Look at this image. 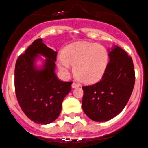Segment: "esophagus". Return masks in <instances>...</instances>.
Listing matches in <instances>:
<instances>
[{"label": "esophagus", "instance_id": "34e87169", "mask_svg": "<svg viewBox=\"0 0 148 148\" xmlns=\"http://www.w3.org/2000/svg\"><path fill=\"white\" fill-rule=\"evenodd\" d=\"M79 86V84L77 83H75V82H73V84H72V88L73 89H74V88H76V87H78Z\"/></svg>", "mask_w": 148, "mask_h": 148}]
</instances>
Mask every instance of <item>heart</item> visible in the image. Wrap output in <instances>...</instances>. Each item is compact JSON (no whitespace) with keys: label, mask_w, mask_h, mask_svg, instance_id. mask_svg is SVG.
Listing matches in <instances>:
<instances>
[{"label":"heart","mask_w":148,"mask_h":148,"mask_svg":"<svg viewBox=\"0 0 148 148\" xmlns=\"http://www.w3.org/2000/svg\"><path fill=\"white\" fill-rule=\"evenodd\" d=\"M108 54L103 45L86 42L69 45L63 54L57 57L59 70L67 75L70 65L74 66L75 78L86 84H92L101 79L107 67Z\"/></svg>","instance_id":"1"}]
</instances>
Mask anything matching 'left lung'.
Listing matches in <instances>:
<instances>
[{
  "mask_svg": "<svg viewBox=\"0 0 148 148\" xmlns=\"http://www.w3.org/2000/svg\"><path fill=\"white\" fill-rule=\"evenodd\" d=\"M109 62L97 83L83 86L82 108L96 122H106L118 115L128 103L135 83L131 57L121 47L108 49Z\"/></svg>",
  "mask_w": 148,
  "mask_h": 148,
  "instance_id": "1",
  "label": "left lung"
}]
</instances>
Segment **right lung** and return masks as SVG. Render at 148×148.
Segmentation results:
<instances>
[{"label": "right lung", "mask_w": 148, "mask_h": 148, "mask_svg": "<svg viewBox=\"0 0 148 148\" xmlns=\"http://www.w3.org/2000/svg\"><path fill=\"white\" fill-rule=\"evenodd\" d=\"M56 51L38 39L16 62L14 86L17 101L25 114L38 124H49L58 118L62 101L71 90L72 82L59 81L56 75ZM39 60L42 62L40 66L37 65Z\"/></svg>", "instance_id": "obj_1"}]
</instances>
